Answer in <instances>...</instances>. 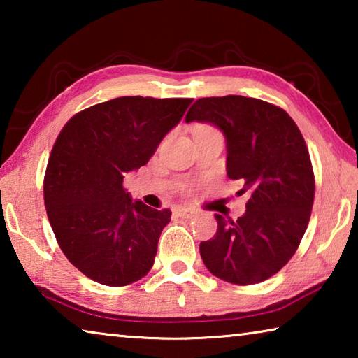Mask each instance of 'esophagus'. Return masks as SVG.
Listing matches in <instances>:
<instances>
[{"mask_svg":"<svg viewBox=\"0 0 358 358\" xmlns=\"http://www.w3.org/2000/svg\"><path fill=\"white\" fill-rule=\"evenodd\" d=\"M173 213L180 217H185V220H191V217H194V215H196V211L187 207H177L173 210Z\"/></svg>","mask_w":358,"mask_h":358,"instance_id":"34e87169","label":"esophagus"}]
</instances>
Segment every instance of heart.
Returning a JSON list of instances; mask_svg holds the SVG:
<instances>
[{"label": "heart", "mask_w": 358, "mask_h": 358, "mask_svg": "<svg viewBox=\"0 0 358 358\" xmlns=\"http://www.w3.org/2000/svg\"><path fill=\"white\" fill-rule=\"evenodd\" d=\"M197 129H211V128H208V126H199Z\"/></svg>", "instance_id": "heart-1"}]
</instances>
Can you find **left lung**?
<instances>
[{"label":"left lung","mask_w":358,"mask_h":358,"mask_svg":"<svg viewBox=\"0 0 358 358\" xmlns=\"http://www.w3.org/2000/svg\"><path fill=\"white\" fill-rule=\"evenodd\" d=\"M191 121L222 132L227 177L250 194L237 221L215 215V237L199 246L203 264L237 286L268 280L294 256L310 222L314 173L305 138L282 108L245 96L197 99Z\"/></svg>","instance_id":"left-lung-1"}]
</instances>
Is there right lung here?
I'll use <instances>...</instances> for the list:
<instances>
[{
  "mask_svg": "<svg viewBox=\"0 0 358 358\" xmlns=\"http://www.w3.org/2000/svg\"><path fill=\"white\" fill-rule=\"evenodd\" d=\"M192 99L142 96L101 102L72 117L53 145L44 202L69 262L104 286H128L148 273L171 210L132 201L126 173L150 161Z\"/></svg>",
  "mask_w": 358,
  "mask_h": 358,
  "instance_id": "1",
  "label": "right lung"
}]
</instances>
